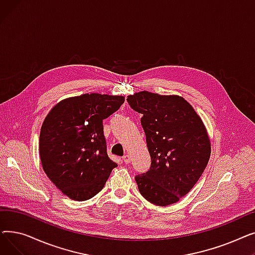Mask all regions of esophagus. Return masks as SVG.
<instances>
[{
	"label": "esophagus",
	"mask_w": 255,
	"mask_h": 255,
	"mask_svg": "<svg viewBox=\"0 0 255 255\" xmlns=\"http://www.w3.org/2000/svg\"><path fill=\"white\" fill-rule=\"evenodd\" d=\"M130 160H131V158H130L129 155H124V156H123V161H124L126 164L130 163Z\"/></svg>",
	"instance_id": "esophagus-1"
}]
</instances>
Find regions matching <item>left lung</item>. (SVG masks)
Wrapping results in <instances>:
<instances>
[{
    "label": "left lung",
    "instance_id": "8db88e82",
    "mask_svg": "<svg viewBox=\"0 0 255 255\" xmlns=\"http://www.w3.org/2000/svg\"><path fill=\"white\" fill-rule=\"evenodd\" d=\"M127 101L141 114L150 169L135 176L140 194L157 206L179 202L196 184L209 162L211 142L202 119L183 97L142 91Z\"/></svg>",
    "mask_w": 255,
    "mask_h": 255
}]
</instances>
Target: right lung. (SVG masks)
<instances>
[{
  "label": "right lung",
  "mask_w": 255,
  "mask_h": 255,
  "mask_svg": "<svg viewBox=\"0 0 255 255\" xmlns=\"http://www.w3.org/2000/svg\"><path fill=\"white\" fill-rule=\"evenodd\" d=\"M125 101L123 96L84 94L59 102L40 131L39 154L48 179L73 200H87L102 190L112 170L103 120Z\"/></svg>",
  "instance_id": "right-lung-1"
}]
</instances>
